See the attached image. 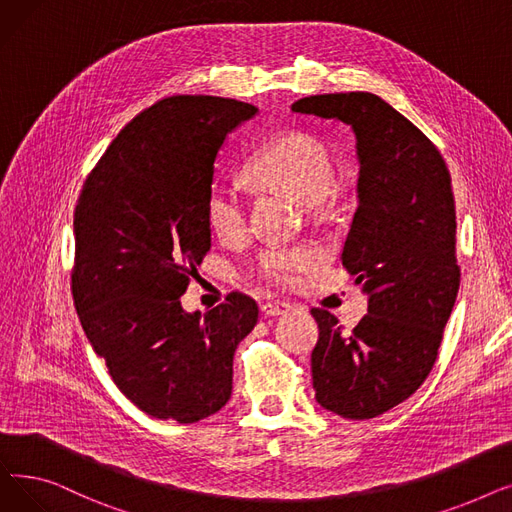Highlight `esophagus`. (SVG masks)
Here are the masks:
<instances>
[{
	"mask_svg": "<svg viewBox=\"0 0 512 512\" xmlns=\"http://www.w3.org/2000/svg\"><path fill=\"white\" fill-rule=\"evenodd\" d=\"M288 311H290V305H286V303H265V305H261V313L265 317H278V315H284Z\"/></svg>",
	"mask_w": 512,
	"mask_h": 512,
	"instance_id": "esophagus-1",
	"label": "esophagus"
}]
</instances>
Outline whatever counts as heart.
<instances>
[{"mask_svg": "<svg viewBox=\"0 0 512 512\" xmlns=\"http://www.w3.org/2000/svg\"><path fill=\"white\" fill-rule=\"evenodd\" d=\"M249 174L270 186L284 188L309 203L321 201L332 188L334 166L328 149L315 137L292 130L265 145L249 164ZM209 228L226 242H238L249 234L247 199L238 182L213 180L205 199ZM319 255L309 247H272L259 255L255 272L276 286H294L317 263Z\"/></svg>", "mask_w": 512, "mask_h": 512, "instance_id": "heart-1", "label": "heart"}]
</instances>
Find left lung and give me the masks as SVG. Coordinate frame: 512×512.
Listing matches in <instances>:
<instances>
[{
    "label": "left lung",
    "mask_w": 512,
    "mask_h": 512,
    "mask_svg": "<svg viewBox=\"0 0 512 512\" xmlns=\"http://www.w3.org/2000/svg\"><path fill=\"white\" fill-rule=\"evenodd\" d=\"M292 112L344 122L357 139L359 207L342 265L363 284L367 315L344 334L330 311L311 309V373L321 407L371 419L407 400L438 359L461 284L450 174L434 143L373 93L311 95Z\"/></svg>",
    "instance_id": "8db88e82"
}]
</instances>
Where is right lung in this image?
Instances as JSON below:
<instances>
[{
    "mask_svg": "<svg viewBox=\"0 0 512 512\" xmlns=\"http://www.w3.org/2000/svg\"><path fill=\"white\" fill-rule=\"evenodd\" d=\"M259 110L209 95L161 99L128 122L89 174L74 211L72 294L120 392L157 419L195 423L232 394L238 342L257 303L186 313L180 297L211 247L205 199L228 134Z\"/></svg>",
    "mask_w": 512,
    "mask_h": 512,
    "instance_id": "obj_1",
    "label": "right lung"
}]
</instances>
